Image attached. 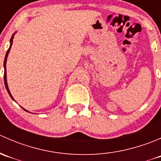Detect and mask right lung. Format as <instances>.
Listing matches in <instances>:
<instances>
[{
    "instance_id": "obj_1",
    "label": "right lung",
    "mask_w": 161,
    "mask_h": 161,
    "mask_svg": "<svg viewBox=\"0 0 161 161\" xmlns=\"http://www.w3.org/2000/svg\"><path fill=\"white\" fill-rule=\"evenodd\" d=\"M14 35V33L12 35V37H11V40H10V47H9V49L8 50V51H7V53H6V55H5V58H4V85H5V87H6V90H7V91H8V94L9 95H10V97H11V98L13 100H14V98H13V97L12 96H11V92H10V91H9V89H8V83H7V74H6V62H7V58H8V53H9V52H10V50H11V45H12V42H13V38H14V36H13ZM22 109L23 110H25V111H27V112H29L28 111H26V110L25 109H24L23 108H22Z\"/></svg>"
}]
</instances>
